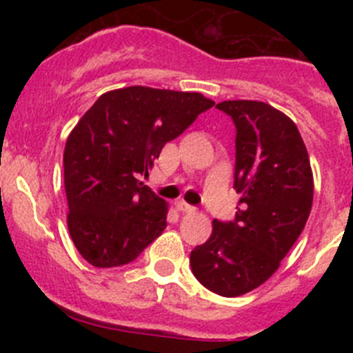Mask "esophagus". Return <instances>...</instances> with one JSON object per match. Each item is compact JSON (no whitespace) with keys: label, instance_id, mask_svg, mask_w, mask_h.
Returning a JSON list of instances; mask_svg holds the SVG:
<instances>
[{"label":"esophagus","instance_id":"34e87169","mask_svg":"<svg viewBox=\"0 0 353 353\" xmlns=\"http://www.w3.org/2000/svg\"><path fill=\"white\" fill-rule=\"evenodd\" d=\"M177 210H179V212H183V213H194V206L188 205L186 201L177 203Z\"/></svg>","mask_w":353,"mask_h":353}]
</instances>
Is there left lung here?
I'll return each mask as SVG.
<instances>
[{
	"label": "left lung",
	"instance_id": "obj_1",
	"mask_svg": "<svg viewBox=\"0 0 353 353\" xmlns=\"http://www.w3.org/2000/svg\"><path fill=\"white\" fill-rule=\"evenodd\" d=\"M216 109L236 126V219L213 220L205 244L191 251L198 282L223 297L265 283L301 236L314 183L301 133L290 117L258 101H225Z\"/></svg>",
	"mask_w": 353,
	"mask_h": 353
}]
</instances>
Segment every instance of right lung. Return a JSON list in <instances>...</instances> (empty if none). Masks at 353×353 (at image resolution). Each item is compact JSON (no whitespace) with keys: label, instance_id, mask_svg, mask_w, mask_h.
I'll use <instances>...</instances> for the list:
<instances>
[{"label":"right lung","instance_id":"obj_1","mask_svg":"<svg viewBox=\"0 0 353 353\" xmlns=\"http://www.w3.org/2000/svg\"><path fill=\"white\" fill-rule=\"evenodd\" d=\"M213 104L196 92L128 87L101 95L78 121L63 157L68 229L92 266L128 265L163 232L167 203L140 176Z\"/></svg>","mask_w":353,"mask_h":353}]
</instances>
